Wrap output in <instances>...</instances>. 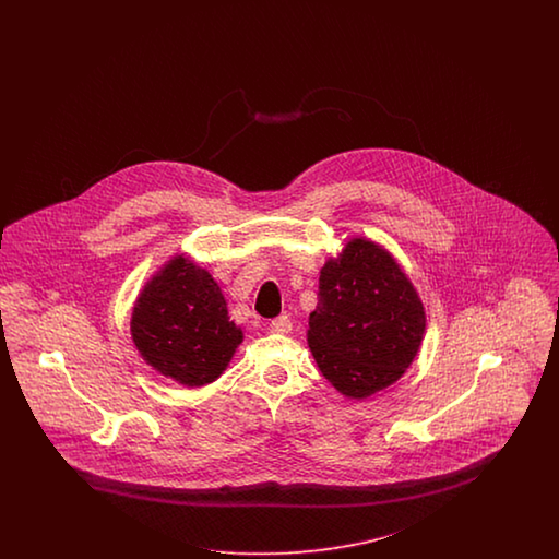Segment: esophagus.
<instances>
[{"mask_svg": "<svg viewBox=\"0 0 559 559\" xmlns=\"http://www.w3.org/2000/svg\"><path fill=\"white\" fill-rule=\"evenodd\" d=\"M290 328H293V323H290L288 316H278L269 323V330L272 334H287V332H290Z\"/></svg>", "mask_w": 559, "mask_h": 559, "instance_id": "1", "label": "esophagus"}]
</instances>
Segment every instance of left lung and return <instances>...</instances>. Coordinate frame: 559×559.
<instances>
[{
	"instance_id": "obj_1",
	"label": "left lung",
	"mask_w": 559,
	"mask_h": 559,
	"mask_svg": "<svg viewBox=\"0 0 559 559\" xmlns=\"http://www.w3.org/2000/svg\"><path fill=\"white\" fill-rule=\"evenodd\" d=\"M426 313L397 260L353 237L320 272L307 344L323 377L350 400L393 385L418 355Z\"/></svg>"
}]
</instances>
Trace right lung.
<instances>
[{
    "instance_id": "1",
    "label": "right lung",
    "mask_w": 559,
    "mask_h": 559,
    "mask_svg": "<svg viewBox=\"0 0 559 559\" xmlns=\"http://www.w3.org/2000/svg\"><path fill=\"white\" fill-rule=\"evenodd\" d=\"M131 338L155 371L187 388L219 379L243 340L211 272L176 254L141 288Z\"/></svg>"
}]
</instances>
